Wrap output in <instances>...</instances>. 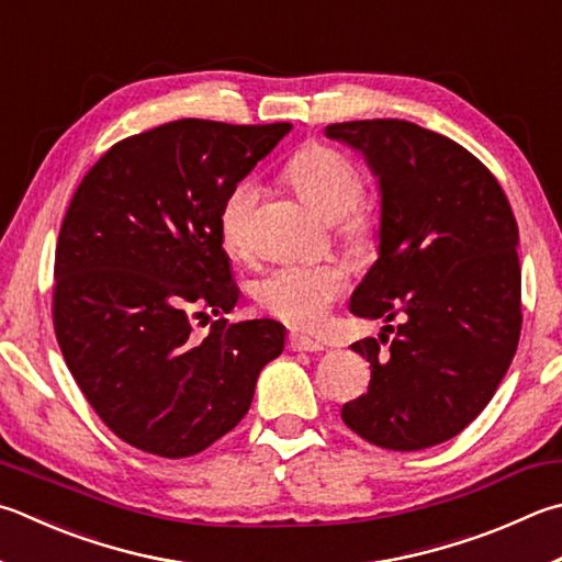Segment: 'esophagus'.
<instances>
[{"instance_id":"esophagus-1","label":"esophagus","mask_w":562,"mask_h":562,"mask_svg":"<svg viewBox=\"0 0 562 562\" xmlns=\"http://www.w3.org/2000/svg\"><path fill=\"white\" fill-rule=\"evenodd\" d=\"M288 349L290 351H324V346L319 341L310 339V336H302V334H290L288 339Z\"/></svg>"}]
</instances>
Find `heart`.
Returning <instances> with one entry per match:
<instances>
[{
	"label": "heart",
	"instance_id": "heart-1",
	"mask_svg": "<svg viewBox=\"0 0 562 562\" xmlns=\"http://www.w3.org/2000/svg\"><path fill=\"white\" fill-rule=\"evenodd\" d=\"M284 177L300 196L324 218L346 216V228L356 236L369 233V218L356 211L363 196V179L341 151L324 145H307L294 151L284 165ZM260 199V183L246 177L226 193L218 209V238L231 255L250 252L252 211ZM349 272L341 262H290L274 268L255 284V302L262 312L302 329H314L341 297Z\"/></svg>",
	"mask_w": 562,
	"mask_h": 562
}]
</instances>
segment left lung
<instances>
[{"instance_id":"obj_1","label":"left lung","mask_w":562,"mask_h":562,"mask_svg":"<svg viewBox=\"0 0 562 562\" xmlns=\"http://www.w3.org/2000/svg\"><path fill=\"white\" fill-rule=\"evenodd\" d=\"M326 137L359 149L381 191L379 260L351 312L385 326L351 344L371 383L341 420L395 452L452 440L494 397L521 336L514 211L472 151L415 122H336Z\"/></svg>"}]
</instances>
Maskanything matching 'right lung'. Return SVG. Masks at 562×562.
<instances>
[{
    "label": "right lung",
    "mask_w": 562,
    "mask_h": 562,
    "mask_svg": "<svg viewBox=\"0 0 562 562\" xmlns=\"http://www.w3.org/2000/svg\"><path fill=\"white\" fill-rule=\"evenodd\" d=\"M292 130L177 120L112 145L60 223L54 329L66 366L112 432L181 459L231 432L262 366L284 349L274 319H216L238 302L218 209Z\"/></svg>",
    "instance_id": "right-lung-1"
}]
</instances>
